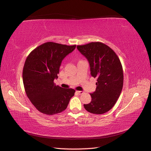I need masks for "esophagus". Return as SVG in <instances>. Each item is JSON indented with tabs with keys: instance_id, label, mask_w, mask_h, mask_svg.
Segmentation results:
<instances>
[{
	"instance_id": "34e87169",
	"label": "esophagus",
	"mask_w": 151,
	"mask_h": 151,
	"mask_svg": "<svg viewBox=\"0 0 151 151\" xmlns=\"http://www.w3.org/2000/svg\"><path fill=\"white\" fill-rule=\"evenodd\" d=\"M76 92H77V93H78L79 94H83L84 93L83 91H77Z\"/></svg>"
}]
</instances>
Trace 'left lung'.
<instances>
[{
	"label": "left lung",
	"instance_id": "8db88e82",
	"mask_svg": "<svg viewBox=\"0 0 151 151\" xmlns=\"http://www.w3.org/2000/svg\"><path fill=\"white\" fill-rule=\"evenodd\" d=\"M77 48L88 59L91 76L97 77L96 89L90 94L91 101L84 104V108L91 113L103 114L113 107L122 92L123 73L120 59L101 42L77 45Z\"/></svg>",
	"mask_w": 151,
	"mask_h": 151
}]
</instances>
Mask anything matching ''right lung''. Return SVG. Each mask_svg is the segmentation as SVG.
Listing matches in <instances>:
<instances>
[{
	"mask_svg": "<svg viewBox=\"0 0 151 151\" xmlns=\"http://www.w3.org/2000/svg\"><path fill=\"white\" fill-rule=\"evenodd\" d=\"M76 45L47 42L35 48L26 58L22 70L25 92L38 110L45 115L60 113L67 108L74 89L56 86L62 61Z\"/></svg>",
	"mask_w": 151,
	"mask_h": 151,
	"instance_id": "obj_1",
	"label": "right lung"
}]
</instances>
